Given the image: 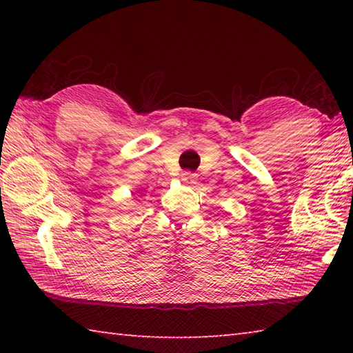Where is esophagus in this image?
I'll return each mask as SVG.
<instances>
[{
    "instance_id": "34e87169",
    "label": "esophagus",
    "mask_w": 353,
    "mask_h": 353,
    "mask_svg": "<svg viewBox=\"0 0 353 353\" xmlns=\"http://www.w3.org/2000/svg\"><path fill=\"white\" fill-rule=\"evenodd\" d=\"M181 177L185 183H194L196 179H198V174H194V172L191 171H183Z\"/></svg>"
}]
</instances>
